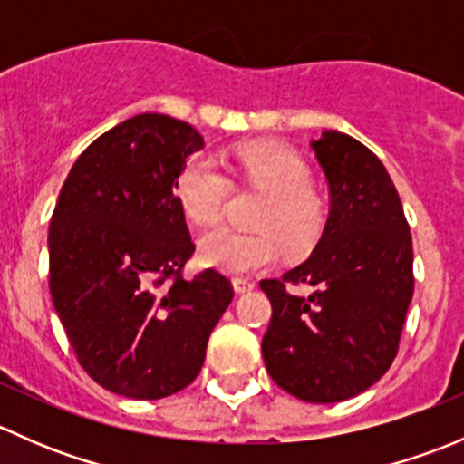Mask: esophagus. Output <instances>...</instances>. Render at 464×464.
Masks as SVG:
<instances>
[{
    "mask_svg": "<svg viewBox=\"0 0 464 464\" xmlns=\"http://www.w3.org/2000/svg\"><path fill=\"white\" fill-rule=\"evenodd\" d=\"M256 287L254 280L249 278H233V289H236V294H246L251 292V289Z\"/></svg>",
    "mask_w": 464,
    "mask_h": 464,
    "instance_id": "esophagus-1",
    "label": "esophagus"
}]
</instances>
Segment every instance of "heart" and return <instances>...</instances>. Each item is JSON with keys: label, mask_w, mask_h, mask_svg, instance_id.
<instances>
[{"label": "heart", "mask_w": 464, "mask_h": 464, "mask_svg": "<svg viewBox=\"0 0 464 464\" xmlns=\"http://www.w3.org/2000/svg\"><path fill=\"white\" fill-rule=\"evenodd\" d=\"M236 168L242 179L269 195L258 228L240 233L218 228L199 240V262L224 274L245 276L266 269L278 258V242L287 254H305L321 236V206L310 193L312 175L296 152L280 145L251 143L236 150ZM175 198L186 218L198 227H210L224 213L228 179L206 154H193L175 179Z\"/></svg>", "instance_id": "obj_1"}]
</instances>
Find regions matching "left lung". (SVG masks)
I'll return each instance as SVG.
<instances>
[{
    "label": "left lung",
    "mask_w": 464,
    "mask_h": 464,
    "mask_svg": "<svg viewBox=\"0 0 464 464\" xmlns=\"http://www.w3.org/2000/svg\"><path fill=\"white\" fill-rule=\"evenodd\" d=\"M330 190L319 245L280 280L262 336L266 372L289 395L334 404L391 368L413 298V245L395 184L375 154L336 130L310 141ZM305 284L307 297L288 292Z\"/></svg>",
    "instance_id": "1"
}]
</instances>
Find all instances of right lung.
<instances>
[{
    "label": "right lung",
    "instance_id": "add662e5",
    "mask_svg": "<svg viewBox=\"0 0 464 464\" xmlns=\"http://www.w3.org/2000/svg\"><path fill=\"white\" fill-rule=\"evenodd\" d=\"M204 148L193 125L137 114L73 163L49 227V287L78 362L130 400H161L195 382L233 301L227 276H181L193 256L175 179Z\"/></svg>",
    "mask_w": 464,
    "mask_h": 464
}]
</instances>
